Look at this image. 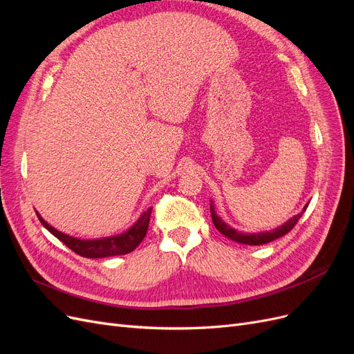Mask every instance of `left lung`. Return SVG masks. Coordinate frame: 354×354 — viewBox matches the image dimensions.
Here are the masks:
<instances>
[{
    "mask_svg": "<svg viewBox=\"0 0 354 354\" xmlns=\"http://www.w3.org/2000/svg\"><path fill=\"white\" fill-rule=\"evenodd\" d=\"M307 207H308V203L303 208L301 212L297 214V216L292 217L291 220H288L283 224V226L277 227V229H274L272 232H264V233H251V234H248V233H242V232H238V230L232 229L229 224L224 223L217 216L216 209H214L212 205H211V218H212V223H214V226H216V229L221 234H224V236H227L229 239H232L234 242H239V243H245V245H263V243H269V242H272V241H274L277 238L283 236V234H286L288 232H291L294 229L295 224L298 223V220L303 217V214L307 209Z\"/></svg>",
    "mask_w": 354,
    "mask_h": 354,
    "instance_id": "left-lung-1",
    "label": "left lung"
}]
</instances>
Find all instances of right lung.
Instances as JSON below:
<instances>
[{
  "mask_svg": "<svg viewBox=\"0 0 354 354\" xmlns=\"http://www.w3.org/2000/svg\"><path fill=\"white\" fill-rule=\"evenodd\" d=\"M151 214H152V208H149L142 214V217L137 220V223L131 229L118 234V236L93 239V241H82V239L72 238L69 234L62 233L53 226H50L46 220H42V217L38 212L37 216L42 223V226H44L50 233L55 234L59 241L65 243L73 252H77L81 257H87V259H103V257L124 255L134 251L146 236L149 221H151Z\"/></svg>",
  "mask_w": 354,
  "mask_h": 354,
  "instance_id": "1",
  "label": "right lung"
}]
</instances>
